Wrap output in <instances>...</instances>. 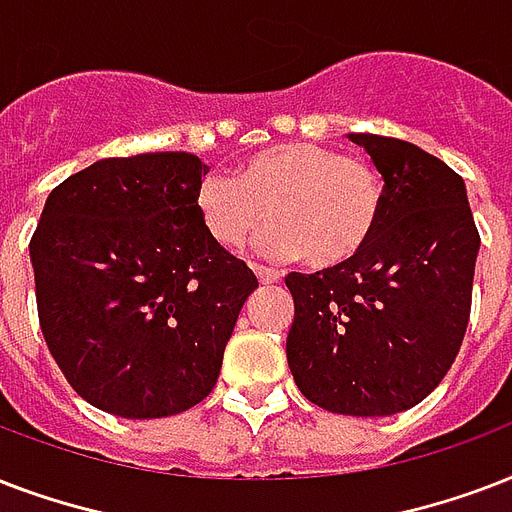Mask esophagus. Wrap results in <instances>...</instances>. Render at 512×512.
Wrapping results in <instances>:
<instances>
[{
  "instance_id": "obj_1",
  "label": "esophagus",
  "mask_w": 512,
  "mask_h": 512,
  "mask_svg": "<svg viewBox=\"0 0 512 512\" xmlns=\"http://www.w3.org/2000/svg\"><path fill=\"white\" fill-rule=\"evenodd\" d=\"M253 272H256V277H259L261 283H277V280H280V272H275V269L269 267H261V264H253Z\"/></svg>"
}]
</instances>
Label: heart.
I'll return each instance as SVG.
<instances>
[{
    "instance_id": "1",
    "label": "heart",
    "mask_w": 512,
    "mask_h": 512,
    "mask_svg": "<svg viewBox=\"0 0 512 512\" xmlns=\"http://www.w3.org/2000/svg\"><path fill=\"white\" fill-rule=\"evenodd\" d=\"M384 197V178L371 162L331 146L277 144L240 162L235 176L208 173L194 205L224 248H240L269 216L275 224L261 235V251L331 269L366 251L382 224Z\"/></svg>"
}]
</instances>
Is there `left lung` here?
<instances>
[{
    "instance_id": "obj_1",
    "label": "left lung",
    "mask_w": 512,
    "mask_h": 512,
    "mask_svg": "<svg viewBox=\"0 0 512 512\" xmlns=\"http://www.w3.org/2000/svg\"><path fill=\"white\" fill-rule=\"evenodd\" d=\"M384 178L366 251L315 275L291 272L285 355L315 406L387 417L441 384L465 339L481 235L462 176L400 138L350 133Z\"/></svg>"
}]
</instances>
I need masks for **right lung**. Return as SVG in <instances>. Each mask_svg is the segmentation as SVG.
<instances>
[{
  "mask_svg": "<svg viewBox=\"0 0 512 512\" xmlns=\"http://www.w3.org/2000/svg\"><path fill=\"white\" fill-rule=\"evenodd\" d=\"M208 168L186 152L93 162L58 184L31 235L39 328L74 390L125 419L211 395L259 280L202 227Z\"/></svg>",
  "mask_w": 512,
  "mask_h": 512,
  "instance_id": "obj_1",
  "label": "right lung"
}]
</instances>
